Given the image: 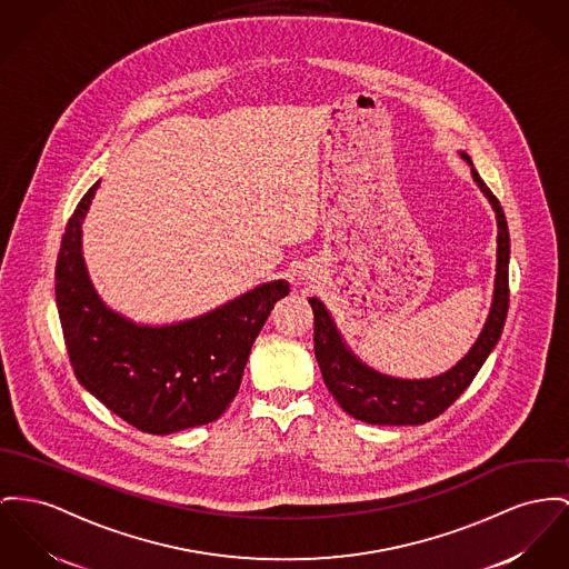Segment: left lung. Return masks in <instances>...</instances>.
I'll return each instance as SVG.
<instances>
[{
    "label": "left lung",
    "instance_id": "left-lung-1",
    "mask_svg": "<svg viewBox=\"0 0 569 569\" xmlns=\"http://www.w3.org/2000/svg\"><path fill=\"white\" fill-rule=\"evenodd\" d=\"M470 166V157L461 154ZM472 179L490 198L498 222L496 287L492 310L472 349L451 371L431 379H397L381 376L362 365L342 342L332 317L317 298H308L315 315V356L323 381L342 410L371 425H422L440 417L455 399L472 383L486 358L502 335L509 310V228L505 211L479 172L472 168Z\"/></svg>",
    "mask_w": 569,
    "mask_h": 569
}]
</instances>
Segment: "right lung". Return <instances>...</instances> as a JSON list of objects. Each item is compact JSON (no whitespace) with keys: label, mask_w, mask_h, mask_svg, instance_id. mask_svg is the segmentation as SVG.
Returning a JSON list of instances; mask_svg holds the SVG:
<instances>
[{"label":"right lung","mask_w":569,"mask_h":569,"mask_svg":"<svg viewBox=\"0 0 569 569\" xmlns=\"http://www.w3.org/2000/svg\"><path fill=\"white\" fill-rule=\"evenodd\" d=\"M99 183L69 218L56 263V303L79 383L147 433L166 436L218 420L239 390L267 315L289 296V282H267L174 326L127 321L99 300L81 257V220Z\"/></svg>","instance_id":"add662e5"}]
</instances>
